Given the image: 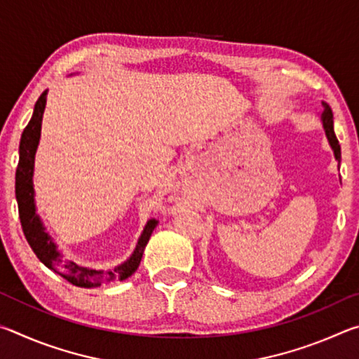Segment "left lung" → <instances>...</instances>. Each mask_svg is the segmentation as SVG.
I'll use <instances>...</instances> for the list:
<instances>
[{
    "mask_svg": "<svg viewBox=\"0 0 359 359\" xmlns=\"http://www.w3.org/2000/svg\"><path fill=\"white\" fill-rule=\"evenodd\" d=\"M321 121H323V128L326 133L327 141H330L331 147L334 150V155H336V160L340 161V145L336 135H334V121H332V111L331 107L323 102V112H321Z\"/></svg>",
    "mask_w": 359,
    "mask_h": 359,
    "instance_id": "1",
    "label": "left lung"
}]
</instances>
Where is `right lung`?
Instances as JSON below:
<instances>
[{"mask_svg":"<svg viewBox=\"0 0 359 359\" xmlns=\"http://www.w3.org/2000/svg\"><path fill=\"white\" fill-rule=\"evenodd\" d=\"M46 98L47 90L42 92L38 101H36L32 120L28 121V125L22 133L19 147V165H17L15 171V198L17 204H19V217L23 234H25L28 244L33 248L36 257H38L48 269H52L55 274L62 276L69 283L76 285V287L95 288L114 280H125V278L135 274L139 267V263H141L144 248L147 245L150 236L158 224L155 218H151V220H149L147 224H145L141 238L137 241L136 250L133 252L130 259H126L123 264L114 267V269L96 271L79 266L71 259H63L62 255L57 250V245L53 244V241L50 239V236L44 231L39 217L36 215L33 168L34 154L36 149H38L41 137V123L42 114H44L46 109Z\"/></svg>","mask_w":359,"mask_h":359,"instance_id":"1","label":"right lung"}]
</instances>
